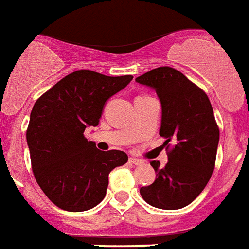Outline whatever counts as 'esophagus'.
<instances>
[{"instance_id":"obj_1","label":"esophagus","mask_w":249,"mask_h":249,"mask_svg":"<svg viewBox=\"0 0 249 249\" xmlns=\"http://www.w3.org/2000/svg\"><path fill=\"white\" fill-rule=\"evenodd\" d=\"M128 162H130V164H132V165H142V164H143V161H142V160H139V159H135V158L128 159Z\"/></svg>"}]
</instances>
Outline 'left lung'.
<instances>
[{"label":"left lung","mask_w":249,"mask_h":249,"mask_svg":"<svg viewBox=\"0 0 249 249\" xmlns=\"http://www.w3.org/2000/svg\"><path fill=\"white\" fill-rule=\"evenodd\" d=\"M136 82L156 91L161 104L160 136L168 162L152 161L153 184L140 188L145 202L164 210L188 206L201 194L215 165L219 128L206 93L171 67H160L136 77Z\"/></svg>","instance_id":"8db88e82"}]
</instances>
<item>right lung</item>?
Segmentation results:
<instances>
[{
	"label": "right lung",
	"instance_id": "add662e5",
	"mask_svg": "<svg viewBox=\"0 0 249 249\" xmlns=\"http://www.w3.org/2000/svg\"><path fill=\"white\" fill-rule=\"evenodd\" d=\"M131 80L81 69L61 78L34 105L26 132L33 172L57 207L85 211L97 206L106 196L110 172L128 160L123 151L97 149L84 131L100 123L106 101Z\"/></svg>",
	"mask_w": 249,
	"mask_h": 249
}]
</instances>
